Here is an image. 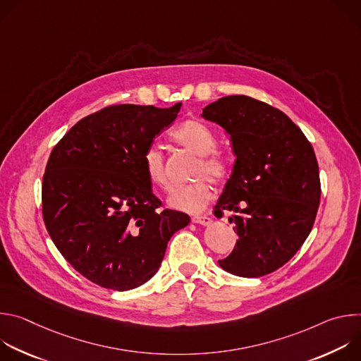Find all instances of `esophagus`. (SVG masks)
Here are the masks:
<instances>
[{"instance_id": "1", "label": "esophagus", "mask_w": 361, "mask_h": 361, "mask_svg": "<svg viewBox=\"0 0 361 361\" xmlns=\"http://www.w3.org/2000/svg\"><path fill=\"white\" fill-rule=\"evenodd\" d=\"M191 221H192L194 224L204 226V227H209V226H212V223H213V220H212L210 217H207V216H192V217H191Z\"/></svg>"}]
</instances>
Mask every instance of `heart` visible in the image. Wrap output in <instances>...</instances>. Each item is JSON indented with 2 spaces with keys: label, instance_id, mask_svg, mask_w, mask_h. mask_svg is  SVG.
I'll return each instance as SVG.
<instances>
[{
  "label": "heart",
  "instance_id": "heart-1",
  "mask_svg": "<svg viewBox=\"0 0 361 361\" xmlns=\"http://www.w3.org/2000/svg\"><path fill=\"white\" fill-rule=\"evenodd\" d=\"M171 140L198 157L194 169V178H200L185 187L176 188L169 202L173 209L197 213L202 210L213 198L214 190L210 180L204 179L209 176L213 183L223 184L230 176V164L223 154L217 152V140L214 133L197 120H187L180 124L171 134ZM142 170L154 187L169 190L170 181L167 176L164 156L159 147H148L142 154Z\"/></svg>",
  "mask_w": 361,
  "mask_h": 361
}]
</instances>
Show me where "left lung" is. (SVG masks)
Returning <instances> with one entry per match:
<instances>
[{"mask_svg": "<svg viewBox=\"0 0 361 361\" xmlns=\"http://www.w3.org/2000/svg\"><path fill=\"white\" fill-rule=\"evenodd\" d=\"M230 134L235 164L214 216L230 212L238 241L219 264L240 277L283 267L310 234L320 204L314 149L279 109L247 95H228L202 111Z\"/></svg>", "mask_w": 361, "mask_h": 361, "instance_id": "left-lung-1", "label": "left lung"}]
</instances>
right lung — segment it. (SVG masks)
Returning <instances> with one entry per match:
<instances>
[{
  "label": "right lung",
  "mask_w": 361,
  "mask_h": 361,
  "mask_svg": "<svg viewBox=\"0 0 361 361\" xmlns=\"http://www.w3.org/2000/svg\"><path fill=\"white\" fill-rule=\"evenodd\" d=\"M109 106L80 120L53 148L42 177V219L64 259L104 288H135L157 273L171 235L190 223L160 210L142 154L180 111Z\"/></svg>",
  "instance_id": "obj_1"
}]
</instances>
